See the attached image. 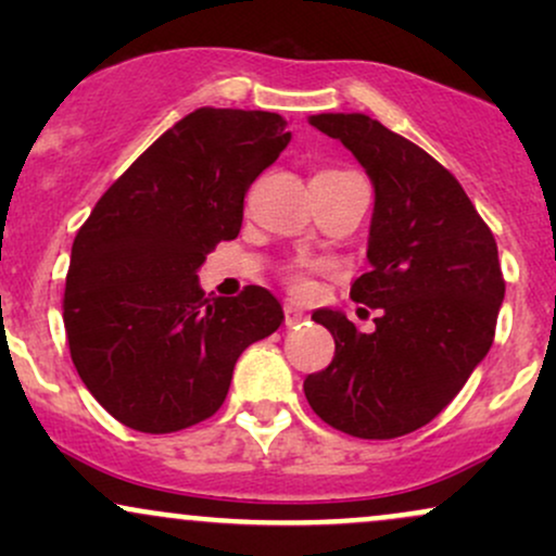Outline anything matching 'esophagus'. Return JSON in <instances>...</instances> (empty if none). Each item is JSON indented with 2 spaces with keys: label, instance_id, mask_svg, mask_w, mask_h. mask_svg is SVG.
I'll return each instance as SVG.
<instances>
[{
  "label": "esophagus",
  "instance_id": "34e87169",
  "mask_svg": "<svg viewBox=\"0 0 556 556\" xmlns=\"http://www.w3.org/2000/svg\"><path fill=\"white\" fill-rule=\"evenodd\" d=\"M305 318L303 308H298L295 303H285V327H295V324H300Z\"/></svg>",
  "mask_w": 556,
  "mask_h": 556
}]
</instances>
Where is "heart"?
I'll return each mask as SVG.
<instances>
[{
    "label": "heart",
    "instance_id": "1",
    "mask_svg": "<svg viewBox=\"0 0 556 556\" xmlns=\"http://www.w3.org/2000/svg\"><path fill=\"white\" fill-rule=\"evenodd\" d=\"M287 282H290L292 292H298V295H303V292H308V287H311L308 277H305L303 271H292V274H290V279H287Z\"/></svg>",
    "mask_w": 556,
    "mask_h": 556
}]
</instances>
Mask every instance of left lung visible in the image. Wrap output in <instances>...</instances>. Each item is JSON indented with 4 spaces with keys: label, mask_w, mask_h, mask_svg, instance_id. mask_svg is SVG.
<instances>
[{
    "label": "left lung",
    "mask_w": 556,
    "mask_h": 556,
    "mask_svg": "<svg viewBox=\"0 0 556 556\" xmlns=\"http://www.w3.org/2000/svg\"><path fill=\"white\" fill-rule=\"evenodd\" d=\"M308 123L342 140L374 182L371 269L350 298L379 318L363 334L342 311H314L334 358L303 381L305 400L350 437H405L455 400L494 342L504 300L494 235L463 185L379 119L329 112Z\"/></svg>",
    "instance_id": "1"
}]
</instances>
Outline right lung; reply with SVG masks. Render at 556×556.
<instances>
[{"label": "right lung", "mask_w": 556, "mask_h": 556, "mask_svg": "<svg viewBox=\"0 0 556 556\" xmlns=\"http://www.w3.org/2000/svg\"><path fill=\"white\" fill-rule=\"evenodd\" d=\"M285 117L185 114L99 198L78 229L65 331L83 384L119 424L172 433L214 416L248 344L285 321L264 287L206 298L216 242L235 240L248 188L290 143Z\"/></svg>", "instance_id": "obj_1"}]
</instances>
